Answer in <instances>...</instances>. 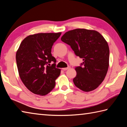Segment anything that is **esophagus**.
Instances as JSON below:
<instances>
[{
	"mask_svg": "<svg viewBox=\"0 0 127 127\" xmlns=\"http://www.w3.org/2000/svg\"><path fill=\"white\" fill-rule=\"evenodd\" d=\"M69 68H70V66H68V67H67V68H62V69L63 70H68V69H69Z\"/></svg>",
	"mask_w": 127,
	"mask_h": 127,
	"instance_id": "esophagus-1",
	"label": "esophagus"
}]
</instances>
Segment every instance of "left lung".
Instances as JSON below:
<instances>
[{
    "instance_id": "obj_1",
    "label": "left lung",
    "mask_w": 127,
    "mask_h": 127,
    "mask_svg": "<svg viewBox=\"0 0 127 127\" xmlns=\"http://www.w3.org/2000/svg\"><path fill=\"white\" fill-rule=\"evenodd\" d=\"M61 40L83 59L80 66L75 67L74 85L85 92L95 90L103 81L109 68L110 51L106 40L99 32L85 29L67 32Z\"/></svg>"
}]
</instances>
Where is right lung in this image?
Segmentation results:
<instances>
[{"label":"right lung","mask_w":127,"mask_h":127,"mask_svg":"<svg viewBox=\"0 0 127 127\" xmlns=\"http://www.w3.org/2000/svg\"><path fill=\"white\" fill-rule=\"evenodd\" d=\"M61 33H38L29 35L21 43L16 59L19 75L28 90L35 94L46 95L55 86L61 69L51 48ZM53 62L51 65L50 63Z\"/></svg>","instance_id":"1"}]
</instances>
